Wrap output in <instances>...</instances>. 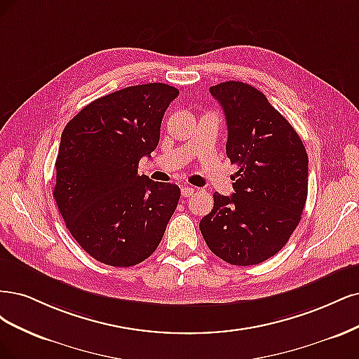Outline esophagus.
Segmentation results:
<instances>
[{
    "instance_id": "obj_1",
    "label": "esophagus",
    "mask_w": 359,
    "mask_h": 359,
    "mask_svg": "<svg viewBox=\"0 0 359 359\" xmlns=\"http://www.w3.org/2000/svg\"><path fill=\"white\" fill-rule=\"evenodd\" d=\"M194 194H195L194 188H189V187H183L182 188V196H183V198H188V196H191Z\"/></svg>"
}]
</instances>
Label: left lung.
<instances>
[{
	"instance_id": "obj_1",
	"label": "left lung",
	"mask_w": 359,
	"mask_h": 359,
	"mask_svg": "<svg viewBox=\"0 0 359 359\" xmlns=\"http://www.w3.org/2000/svg\"><path fill=\"white\" fill-rule=\"evenodd\" d=\"M210 94L228 126L226 156L237 164L234 194H213V209L200 229L216 257L255 265L276 255L302 221L307 200L309 158L302 138L261 90L236 82Z\"/></svg>"
}]
</instances>
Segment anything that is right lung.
I'll list each match as a JSON object with an SVG mask.
<instances>
[{"instance_id": "1", "label": "right lung", "mask_w": 359, "mask_h": 359, "mask_svg": "<svg viewBox=\"0 0 359 359\" xmlns=\"http://www.w3.org/2000/svg\"><path fill=\"white\" fill-rule=\"evenodd\" d=\"M175 86L125 88L88 104L67 123L53 189L65 225L86 253L111 267L149 258L163 240L180 189L138 176L159 142Z\"/></svg>"}]
</instances>
